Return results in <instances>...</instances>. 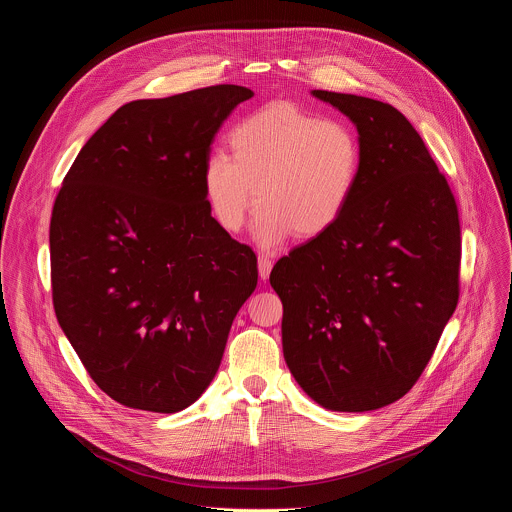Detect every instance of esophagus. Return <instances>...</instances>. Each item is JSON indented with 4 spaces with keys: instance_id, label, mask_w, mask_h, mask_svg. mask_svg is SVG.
<instances>
[{
    "instance_id": "34e87169",
    "label": "esophagus",
    "mask_w": 512,
    "mask_h": 512,
    "mask_svg": "<svg viewBox=\"0 0 512 512\" xmlns=\"http://www.w3.org/2000/svg\"><path fill=\"white\" fill-rule=\"evenodd\" d=\"M257 265H259V277H261V279H267L269 273H271V269H273V261H271L265 253H261L259 259H257Z\"/></svg>"
}]
</instances>
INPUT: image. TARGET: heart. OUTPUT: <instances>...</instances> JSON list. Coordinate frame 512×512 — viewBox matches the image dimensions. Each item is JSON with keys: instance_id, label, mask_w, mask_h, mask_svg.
Returning a JSON list of instances; mask_svg holds the SVG:
<instances>
[{"instance_id": "b5f03b06", "label": "heart", "mask_w": 512, "mask_h": 512, "mask_svg": "<svg viewBox=\"0 0 512 512\" xmlns=\"http://www.w3.org/2000/svg\"><path fill=\"white\" fill-rule=\"evenodd\" d=\"M229 148L231 156L214 152L204 162L206 204L218 225L237 233L257 202L255 235L263 245L291 231L300 239L328 233L348 208L362 168L360 139L348 123L285 101L243 117L229 131Z\"/></svg>"}]
</instances>
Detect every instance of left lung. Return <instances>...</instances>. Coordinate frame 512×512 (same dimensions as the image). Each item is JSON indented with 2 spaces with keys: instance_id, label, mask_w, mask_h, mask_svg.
I'll return each mask as SVG.
<instances>
[{
  "instance_id": "obj_1",
  "label": "left lung",
  "mask_w": 512,
  "mask_h": 512,
  "mask_svg": "<svg viewBox=\"0 0 512 512\" xmlns=\"http://www.w3.org/2000/svg\"><path fill=\"white\" fill-rule=\"evenodd\" d=\"M314 97L358 129L362 168L340 221L271 275L298 385L332 411H373L421 377L460 298L458 204L423 139L389 103Z\"/></svg>"
}]
</instances>
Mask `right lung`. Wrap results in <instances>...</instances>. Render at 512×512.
Returning <instances> with one entry per match:
<instances>
[{"mask_svg":"<svg viewBox=\"0 0 512 512\" xmlns=\"http://www.w3.org/2000/svg\"><path fill=\"white\" fill-rule=\"evenodd\" d=\"M253 91L216 85L119 107L83 145L50 218L52 304L113 401L176 413L214 379L257 287V257L218 225L202 170Z\"/></svg>","mask_w":512,"mask_h":512,"instance_id":"right-lung-1","label":"right lung"}]
</instances>
